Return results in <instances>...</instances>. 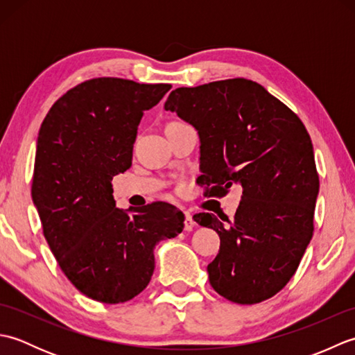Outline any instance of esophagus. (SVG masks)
Returning a JSON list of instances; mask_svg holds the SVG:
<instances>
[{
    "instance_id": "obj_1",
    "label": "esophagus",
    "mask_w": 355,
    "mask_h": 355,
    "mask_svg": "<svg viewBox=\"0 0 355 355\" xmlns=\"http://www.w3.org/2000/svg\"><path fill=\"white\" fill-rule=\"evenodd\" d=\"M193 220H192V215L189 212H184V230L186 232H192L193 230Z\"/></svg>"
}]
</instances>
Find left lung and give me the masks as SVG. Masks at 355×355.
Instances as JSON below:
<instances>
[{
    "label": "left lung",
    "mask_w": 355,
    "mask_h": 355,
    "mask_svg": "<svg viewBox=\"0 0 355 355\" xmlns=\"http://www.w3.org/2000/svg\"><path fill=\"white\" fill-rule=\"evenodd\" d=\"M164 110L198 132L206 197L243 187L235 220H224L229 224L214 214L193 215L221 239L207 266L210 285L241 305L273 297L313 238L319 175L310 134L286 105L243 78L173 89Z\"/></svg>",
    "instance_id": "obj_1"
}]
</instances>
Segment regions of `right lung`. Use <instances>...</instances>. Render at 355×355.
Returning <instances> with one entry per match:
<instances>
[{
    "instance_id": "add662e5",
    "label": "right lung",
    "mask_w": 355,
    "mask_h": 355,
    "mask_svg": "<svg viewBox=\"0 0 355 355\" xmlns=\"http://www.w3.org/2000/svg\"><path fill=\"white\" fill-rule=\"evenodd\" d=\"M171 89L97 78L50 108L36 141L32 198L64 275L89 299L122 304L154 273V248L175 238L184 215L168 202L117 209L112 177L131 168L143 112Z\"/></svg>"
}]
</instances>
